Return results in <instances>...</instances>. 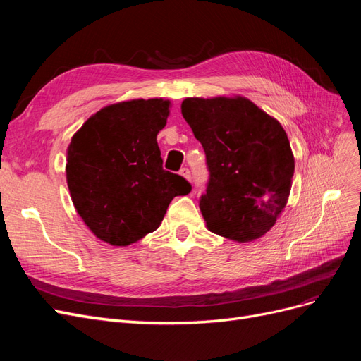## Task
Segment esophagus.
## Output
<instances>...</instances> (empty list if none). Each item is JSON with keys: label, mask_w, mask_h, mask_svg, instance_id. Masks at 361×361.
Segmentation results:
<instances>
[{"label": "esophagus", "mask_w": 361, "mask_h": 361, "mask_svg": "<svg viewBox=\"0 0 361 361\" xmlns=\"http://www.w3.org/2000/svg\"><path fill=\"white\" fill-rule=\"evenodd\" d=\"M179 174H180L182 178L187 179V180H190V179H191V173H190V170H188V169H185V167H183V169H180Z\"/></svg>", "instance_id": "esophagus-1"}]
</instances>
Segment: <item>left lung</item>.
<instances>
[{"label":"left lung","mask_w":361,"mask_h":361,"mask_svg":"<svg viewBox=\"0 0 361 361\" xmlns=\"http://www.w3.org/2000/svg\"><path fill=\"white\" fill-rule=\"evenodd\" d=\"M180 108L211 173L199 204L206 227L241 244L264 236L292 188L295 158L285 129L241 94L187 97Z\"/></svg>","instance_id":"1"}]
</instances>
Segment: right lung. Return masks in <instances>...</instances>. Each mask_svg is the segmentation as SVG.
<instances>
[{
  "instance_id": "add662e5",
  "label": "right lung",
  "mask_w": 361,
  "mask_h": 361,
  "mask_svg": "<svg viewBox=\"0 0 361 361\" xmlns=\"http://www.w3.org/2000/svg\"><path fill=\"white\" fill-rule=\"evenodd\" d=\"M171 102L162 97L110 104L73 134L66 180L76 212L102 243L126 247L159 227L170 202L191 191L162 169L157 135Z\"/></svg>"
}]
</instances>
